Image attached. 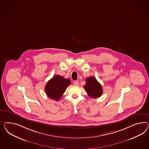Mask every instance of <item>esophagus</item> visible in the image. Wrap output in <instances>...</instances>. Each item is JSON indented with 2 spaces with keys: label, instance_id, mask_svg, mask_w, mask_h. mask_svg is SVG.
<instances>
[{
  "label": "esophagus",
  "instance_id": "1",
  "mask_svg": "<svg viewBox=\"0 0 149 149\" xmlns=\"http://www.w3.org/2000/svg\"><path fill=\"white\" fill-rule=\"evenodd\" d=\"M73 84H74V85H75V86H77L79 84V81H74L73 82Z\"/></svg>",
  "mask_w": 149,
  "mask_h": 149
}]
</instances>
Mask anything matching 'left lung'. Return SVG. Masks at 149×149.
<instances>
[{"mask_svg": "<svg viewBox=\"0 0 149 149\" xmlns=\"http://www.w3.org/2000/svg\"><path fill=\"white\" fill-rule=\"evenodd\" d=\"M84 88L89 97H91L97 98L102 94L101 85L94 77H90L86 78V82Z\"/></svg>", "mask_w": 149, "mask_h": 149, "instance_id": "left-lung-1", "label": "left lung"}]
</instances>
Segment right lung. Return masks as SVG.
Returning a JSON list of instances; mask_svg holds the SVG:
<instances>
[{
    "label": "right lung",
    "mask_w": 149,
    "mask_h": 149,
    "mask_svg": "<svg viewBox=\"0 0 149 149\" xmlns=\"http://www.w3.org/2000/svg\"><path fill=\"white\" fill-rule=\"evenodd\" d=\"M71 84L69 79H65L60 75H55L47 83L45 92L52 99L58 101L62 97L67 87Z\"/></svg>",
    "instance_id": "add662e5"
}]
</instances>
